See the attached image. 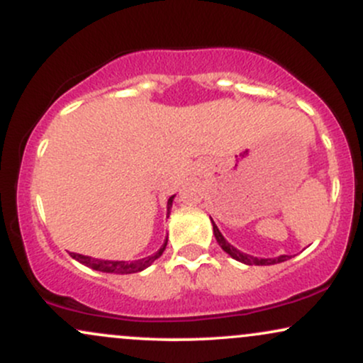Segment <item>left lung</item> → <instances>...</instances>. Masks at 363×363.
<instances>
[{"label": "left lung", "mask_w": 363, "mask_h": 363, "mask_svg": "<svg viewBox=\"0 0 363 363\" xmlns=\"http://www.w3.org/2000/svg\"><path fill=\"white\" fill-rule=\"evenodd\" d=\"M211 223H213V234H215V239H216V242H218L220 247H222L223 251L228 254V256H230V257H234L235 261H240V262H244V264L268 266V264H278V262H283V261L290 259V256H286V254H281V256H278V257H254V256H251V254L240 252L239 249L234 247V245L227 242V239H225V237L222 235V232L218 230V227H216L213 220H211Z\"/></svg>", "instance_id": "8db88e82"}]
</instances>
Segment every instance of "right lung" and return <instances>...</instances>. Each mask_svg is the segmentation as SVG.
Masks as SVG:
<instances>
[{"mask_svg": "<svg viewBox=\"0 0 363 363\" xmlns=\"http://www.w3.org/2000/svg\"><path fill=\"white\" fill-rule=\"evenodd\" d=\"M174 198H176V194L170 196L169 201H167V215L170 213V206H172ZM165 247H167V237H165V242L162 244V247L158 249V251H157L155 254H152V256L143 257V259H138V261H109V259H97V257L83 256V254H77V252H72V257H73V259H77L78 262H82V264H85V266H89V268L95 269V272L114 273V274H129V273L143 272L145 268H148V266L152 264L153 261L158 259V257L162 256V252L165 251Z\"/></svg>", "mask_w": 363, "mask_h": 363, "instance_id": "obj_1", "label": "right lung"}]
</instances>
